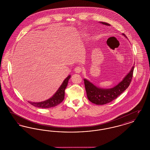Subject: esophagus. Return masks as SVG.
<instances>
[{"mask_svg": "<svg viewBox=\"0 0 150 150\" xmlns=\"http://www.w3.org/2000/svg\"><path fill=\"white\" fill-rule=\"evenodd\" d=\"M81 70H82V69L80 67H75V69H74V71L75 72H76V73H80V72L81 71Z\"/></svg>", "mask_w": 150, "mask_h": 150, "instance_id": "34e87169", "label": "esophagus"}]
</instances>
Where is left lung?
Returning <instances> with one entry per match:
<instances>
[{"label":"left lung","instance_id":"left-lung-1","mask_svg":"<svg viewBox=\"0 0 150 150\" xmlns=\"http://www.w3.org/2000/svg\"><path fill=\"white\" fill-rule=\"evenodd\" d=\"M99 23L106 26H111L109 23L106 22H99ZM122 35L124 36L127 39V37L124 34H122ZM133 70L134 66H132L130 71L120 83L114 86L113 88L109 89L98 87L88 80L84 79L88 99L93 103L98 105H102L111 102L128 88L133 78Z\"/></svg>","mask_w":150,"mask_h":150}]
</instances>
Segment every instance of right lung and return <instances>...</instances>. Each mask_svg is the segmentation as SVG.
Segmentation results:
<instances>
[{"instance_id": "1", "label": "right lung", "mask_w": 150, "mask_h": 150, "mask_svg": "<svg viewBox=\"0 0 150 150\" xmlns=\"http://www.w3.org/2000/svg\"><path fill=\"white\" fill-rule=\"evenodd\" d=\"M70 78H71V75H69L64 79L61 86H60L59 88L58 89L57 92L54 93L50 98L42 102H33L28 101V102L31 105L35 107L43 108H47L56 106L60 103H61L63 101V100H64V90L67 87L69 80Z\"/></svg>"}]
</instances>
